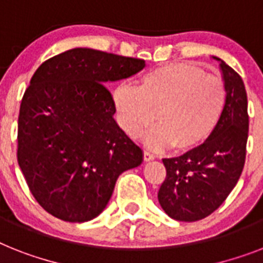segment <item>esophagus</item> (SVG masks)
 Masks as SVG:
<instances>
[{
  "mask_svg": "<svg viewBox=\"0 0 263 263\" xmlns=\"http://www.w3.org/2000/svg\"><path fill=\"white\" fill-rule=\"evenodd\" d=\"M143 158H144V161L146 162H150V161H153V159H155V155H154V154H151L150 151H144V154H143Z\"/></svg>",
  "mask_w": 263,
  "mask_h": 263,
  "instance_id": "esophagus-1",
  "label": "esophagus"
}]
</instances>
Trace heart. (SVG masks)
Wrapping results in <instances>:
<instances>
[{
  "mask_svg": "<svg viewBox=\"0 0 263 263\" xmlns=\"http://www.w3.org/2000/svg\"><path fill=\"white\" fill-rule=\"evenodd\" d=\"M117 123L136 138L154 120L158 123L143 136L147 147L161 150L196 148L220 123L227 90L220 77L206 74L193 63L176 62L143 74L138 87L123 83L113 90Z\"/></svg>",
  "mask_w": 263,
  "mask_h": 263,
  "instance_id": "b5f03b06",
  "label": "heart"
}]
</instances>
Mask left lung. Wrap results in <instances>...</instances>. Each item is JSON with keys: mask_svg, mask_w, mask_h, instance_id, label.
I'll return each instance as SVG.
<instances>
[{"mask_svg": "<svg viewBox=\"0 0 263 263\" xmlns=\"http://www.w3.org/2000/svg\"><path fill=\"white\" fill-rule=\"evenodd\" d=\"M227 104L212 135L183 155L162 159L166 178L158 192L162 209L174 220L197 221L216 211L235 187L246 159L247 95L238 72L220 58Z\"/></svg>", "mask_w": 263, "mask_h": 263, "instance_id": "8db88e82", "label": "left lung"}]
</instances>
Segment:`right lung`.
<instances>
[{
	"label": "right lung",
	"instance_id": "right-lung-1",
	"mask_svg": "<svg viewBox=\"0 0 263 263\" xmlns=\"http://www.w3.org/2000/svg\"><path fill=\"white\" fill-rule=\"evenodd\" d=\"M144 61L72 48L40 65L18 115L17 161L33 197L71 223L97 217L121 173L143 162L142 148L115 120L105 83L144 69Z\"/></svg>",
	"mask_w": 263,
	"mask_h": 263
}]
</instances>
